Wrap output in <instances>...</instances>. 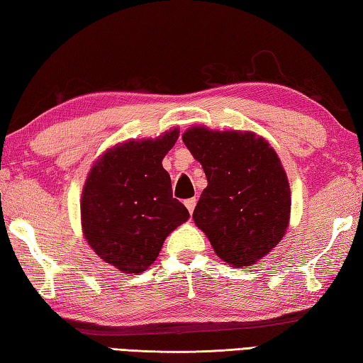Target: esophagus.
Returning a JSON list of instances; mask_svg holds the SVG:
<instances>
[{
  "label": "esophagus",
  "instance_id": "obj_1",
  "mask_svg": "<svg viewBox=\"0 0 363 363\" xmlns=\"http://www.w3.org/2000/svg\"><path fill=\"white\" fill-rule=\"evenodd\" d=\"M184 204H186V207H187L190 213H194V211H195V206H196V198L186 199V201H184Z\"/></svg>",
  "mask_w": 363,
  "mask_h": 363
}]
</instances>
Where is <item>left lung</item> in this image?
<instances>
[{
    "instance_id": "1",
    "label": "left lung",
    "mask_w": 363,
    "mask_h": 363,
    "mask_svg": "<svg viewBox=\"0 0 363 363\" xmlns=\"http://www.w3.org/2000/svg\"><path fill=\"white\" fill-rule=\"evenodd\" d=\"M182 142L207 177L195 225L226 264L254 265L282 240L290 220V186L276 151L250 130L194 126Z\"/></svg>"
}]
</instances>
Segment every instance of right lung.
I'll use <instances>...</instances> for the list:
<instances>
[{"label": "right lung", "instance_id": "right-lung-1", "mask_svg": "<svg viewBox=\"0 0 363 363\" xmlns=\"http://www.w3.org/2000/svg\"><path fill=\"white\" fill-rule=\"evenodd\" d=\"M177 137L174 128L154 140L115 145L95 162L84 184V237L106 264L123 273L137 274L151 267L168 234L189 220L162 167Z\"/></svg>", "mask_w": 363, "mask_h": 363}]
</instances>
